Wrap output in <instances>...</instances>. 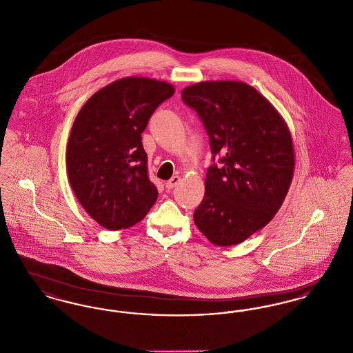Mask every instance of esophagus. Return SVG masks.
I'll return each mask as SVG.
<instances>
[{
  "label": "esophagus",
  "mask_w": 353,
  "mask_h": 353,
  "mask_svg": "<svg viewBox=\"0 0 353 353\" xmlns=\"http://www.w3.org/2000/svg\"><path fill=\"white\" fill-rule=\"evenodd\" d=\"M180 181H181V177L180 176H173L169 181L165 183V188L170 190V189H173V188H176L177 185L180 184Z\"/></svg>",
  "instance_id": "1"
}]
</instances>
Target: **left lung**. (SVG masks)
Returning <instances> with one entry per match:
<instances>
[{"instance_id":"obj_1","label":"left lung","mask_w":353,"mask_h":353,"mask_svg":"<svg viewBox=\"0 0 353 353\" xmlns=\"http://www.w3.org/2000/svg\"><path fill=\"white\" fill-rule=\"evenodd\" d=\"M201 118L213 160L194 223L213 245L233 246L261 230L281 209L292 181L295 152L287 123L250 84L208 81L181 92Z\"/></svg>"}]
</instances>
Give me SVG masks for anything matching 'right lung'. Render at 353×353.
Returning a JSON list of instances; mask_svg holds the SVG:
<instances>
[{
    "label": "right lung",
    "mask_w": 353,
    "mask_h": 353,
    "mask_svg": "<svg viewBox=\"0 0 353 353\" xmlns=\"http://www.w3.org/2000/svg\"><path fill=\"white\" fill-rule=\"evenodd\" d=\"M174 94L164 81L127 77L85 101L68 136V183L88 216L108 230L134 226L157 200L141 134Z\"/></svg>",
    "instance_id": "obj_1"
}]
</instances>
